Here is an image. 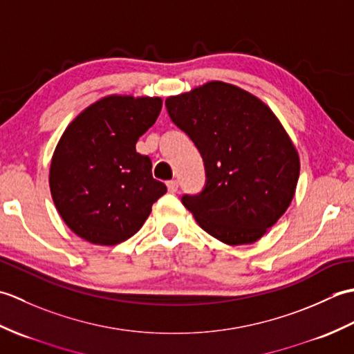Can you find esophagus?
I'll return each instance as SVG.
<instances>
[{
    "label": "esophagus",
    "mask_w": 354,
    "mask_h": 354,
    "mask_svg": "<svg viewBox=\"0 0 354 354\" xmlns=\"http://www.w3.org/2000/svg\"><path fill=\"white\" fill-rule=\"evenodd\" d=\"M167 189L170 193L178 192V181H167Z\"/></svg>",
    "instance_id": "obj_1"
}]
</instances>
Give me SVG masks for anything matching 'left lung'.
Segmentation results:
<instances>
[{"instance_id":"1","label":"left lung","mask_w":354,"mask_h":354,"mask_svg":"<svg viewBox=\"0 0 354 354\" xmlns=\"http://www.w3.org/2000/svg\"><path fill=\"white\" fill-rule=\"evenodd\" d=\"M165 106L205 165V187L184 194L199 227L227 245L254 243L295 194L299 156L275 114L242 88L208 82Z\"/></svg>"}]
</instances>
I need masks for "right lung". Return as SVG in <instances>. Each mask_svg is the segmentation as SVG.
Returning <instances> with one entry per match:
<instances>
[{"instance_id":"right-lung-1","label":"right lung","mask_w":354,"mask_h":354,"mask_svg":"<svg viewBox=\"0 0 354 354\" xmlns=\"http://www.w3.org/2000/svg\"><path fill=\"white\" fill-rule=\"evenodd\" d=\"M162 108L160 97L108 95L73 120L50 165V190L68 228L94 245H117L146 222L167 192L135 149Z\"/></svg>"}]
</instances>
